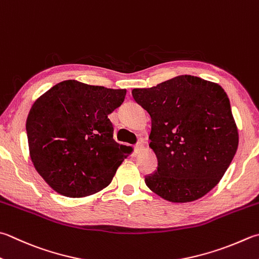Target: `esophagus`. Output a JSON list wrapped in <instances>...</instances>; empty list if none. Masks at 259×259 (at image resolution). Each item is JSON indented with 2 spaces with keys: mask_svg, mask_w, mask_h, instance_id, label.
<instances>
[{
  "mask_svg": "<svg viewBox=\"0 0 259 259\" xmlns=\"http://www.w3.org/2000/svg\"><path fill=\"white\" fill-rule=\"evenodd\" d=\"M134 149H135V152H136V153L142 152L143 149H144V144H143L142 142H139L138 144H136V145L134 146Z\"/></svg>",
  "mask_w": 259,
  "mask_h": 259,
  "instance_id": "esophagus-1",
  "label": "esophagus"
}]
</instances>
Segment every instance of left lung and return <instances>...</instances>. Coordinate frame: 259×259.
<instances>
[{
	"instance_id": "8db88e82",
	"label": "left lung",
	"mask_w": 259,
	"mask_h": 259,
	"mask_svg": "<svg viewBox=\"0 0 259 259\" xmlns=\"http://www.w3.org/2000/svg\"><path fill=\"white\" fill-rule=\"evenodd\" d=\"M151 116L150 148L158 168L145 176L152 192L174 203L193 202L214 188L238 149V130L222 88L193 75L132 90Z\"/></svg>"
}]
</instances>
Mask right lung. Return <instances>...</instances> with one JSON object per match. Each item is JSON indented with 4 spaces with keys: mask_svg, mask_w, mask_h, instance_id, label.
I'll return each instance as SVG.
<instances>
[{
    "mask_svg": "<svg viewBox=\"0 0 259 259\" xmlns=\"http://www.w3.org/2000/svg\"><path fill=\"white\" fill-rule=\"evenodd\" d=\"M125 96V89L67 80L35 101L26 123L30 158L55 192L83 197L110 184L131 153L114 140L108 118Z\"/></svg>",
    "mask_w": 259,
    "mask_h": 259,
    "instance_id": "add662e5",
    "label": "right lung"
}]
</instances>
